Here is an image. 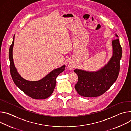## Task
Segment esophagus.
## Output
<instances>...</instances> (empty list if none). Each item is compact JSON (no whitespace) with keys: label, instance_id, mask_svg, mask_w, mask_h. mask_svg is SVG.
I'll list each match as a JSON object with an SVG mask.
<instances>
[{"label":"esophagus","instance_id":"obj_1","mask_svg":"<svg viewBox=\"0 0 131 131\" xmlns=\"http://www.w3.org/2000/svg\"><path fill=\"white\" fill-rule=\"evenodd\" d=\"M75 65L73 62H70L68 64V67L69 69H73L75 67Z\"/></svg>","mask_w":131,"mask_h":131}]
</instances>
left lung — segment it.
Masks as SVG:
<instances>
[{
    "label": "left lung",
    "mask_w": 131,
    "mask_h": 131,
    "mask_svg": "<svg viewBox=\"0 0 131 131\" xmlns=\"http://www.w3.org/2000/svg\"><path fill=\"white\" fill-rule=\"evenodd\" d=\"M116 37L118 35L115 34ZM113 56L109 63L96 72L75 69L78 80L75 87L77 93L85 97H97L108 90L120 73L122 50L118 38L113 40Z\"/></svg>",
    "instance_id": "obj_1"
}]
</instances>
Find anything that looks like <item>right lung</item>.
I'll list each match as a JSON object with an SVG mask.
<instances>
[{"label":"right lung","mask_w":131,"mask_h":131,"mask_svg":"<svg viewBox=\"0 0 131 131\" xmlns=\"http://www.w3.org/2000/svg\"><path fill=\"white\" fill-rule=\"evenodd\" d=\"M10 46L9 57L10 59V70L12 78L15 85L30 97L35 99H44L49 97L52 94L56 85V78L65 70V65L53 70L43 79L35 81L25 80L17 72L14 65L13 57V48L14 43Z\"/></svg>","instance_id":"1"}]
</instances>
